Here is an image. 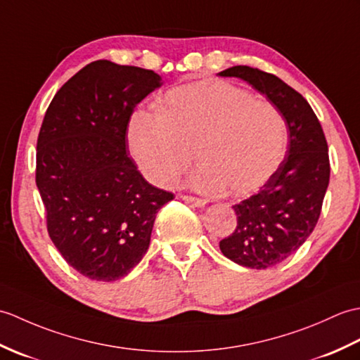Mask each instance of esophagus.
<instances>
[{"label":"esophagus","mask_w":360,"mask_h":360,"mask_svg":"<svg viewBox=\"0 0 360 360\" xmlns=\"http://www.w3.org/2000/svg\"><path fill=\"white\" fill-rule=\"evenodd\" d=\"M181 200H185L186 203L193 205L195 207H205L206 206V202L203 200V198H197V197H193V195H180Z\"/></svg>","instance_id":"obj_1"}]
</instances>
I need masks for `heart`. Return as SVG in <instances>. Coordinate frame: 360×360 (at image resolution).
Masks as SVG:
<instances>
[{
  "label": "heart",
  "mask_w": 360,
  "mask_h": 360,
  "mask_svg": "<svg viewBox=\"0 0 360 360\" xmlns=\"http://www.w3.org/2000/svg\"><path fill=\"white\" fill-rule=\"evenodd\" d=\"M127 143L139 169L160 186L177 183L194 162L189 185L206 194L257 193L281 166L286 123L266 100L223 79H202L167 91L158 110H137Z\"/></svg>",
  "instance_id": "b5f03b06"
}]
</instances>
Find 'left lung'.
I'll return each mask as SVG.
<instances>
[{"label": "left lung", "instance_id": "left-lung-1", "mask_svg": "<svg viewBox=\"0 0 360 360\" xmlns=\"http://www.w3.org/2000/svg\"><path fill=\"white\" fill-rule=\"evenodd\" d=\"M237 77L281 110L288 127L286 157L259 194L234 205L236 231L220 242L229 260L266 269L288 259L316 228L330 183V157L322 126L308 101L281 78L250 66L221 70Z\"/></svg>", "mask_w": 360, "mask_h": 360}]
</instances>
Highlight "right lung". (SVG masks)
<instances>
[{
  "instance_id": "1",
  "label": "right lung",
  "mask_w": 360,
  "mask_h": 360,
  "mask_svg": "<svg viewBox=\"0 0 360 360\" xmlns=\"http://www.w3.org/2000/svg\"><path fill=\"white\" fill-rule=\"evenodd\" d=\"M163 84L154 70L98 60L55 94L37 141L35 180L47 233L69 265L97 282L127 276L174 195L126 153L135 106Z\"/></svg>"
}]
</instances>
